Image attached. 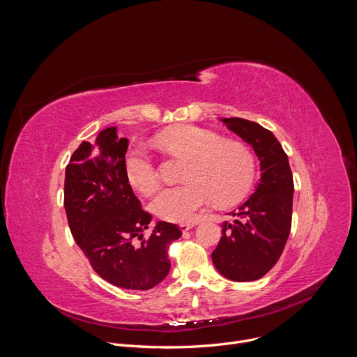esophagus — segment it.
I'll list each match as a JSON object with an SVG mask.
<instances>
[{
    "label": "esophagus",
    "instance_id": "esophagus-1",
    "mask_svg": "<svg viewBox=\"0 0 357 357\" xmlns=\"http://www.w3.org/2000/svg\"><path fill=\"white\" fill-rule=\"evenodd\" d=\"M193 226H195V223H181V225H179V227H181L182 231H188V230H190Z\"/></svg>",
    "mask_w": 357,
    "mask_h": 357
}]
</instances>
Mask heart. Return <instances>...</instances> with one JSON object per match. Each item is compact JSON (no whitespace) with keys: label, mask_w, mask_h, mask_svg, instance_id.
Here are the masks:
<instances>
[{"label":"heart","mask_w":357,"mask_h":357,"mask_svg":"<svg viewBox=\"0 0 357 357\" xmlns=\"http://www.w3.org/2000/svg\"><path fill=\"white\" fill-rule=\"evenodd\" d=\"M164 149L186 158L182 185L164 188L152 202V208L165 220L190 222L213 197L218 205H229L250 188L256 162L250 148L236 139L195 126H179L158 137ZM128 182L144 195L158 186L157 169L149 152L132 145L126 152Z\"/></svg>","instance_id":"obj_1"}]
</instances>
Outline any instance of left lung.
<instances>
[{"label":"left lung","mask_w":357,"mask_h":357,"mask_svg":"<svg viewBox=\"0 0 357 357\" xmlns=\"http://www.w3.org/2000/svg\"><path fill=\"white\" fill-rule=\"evenodd\" d=\"M223 123L248 142L260 160L261 181L250 199L222 225L212 252L218 271L231 281H256L280 260L291 231L294 179L288 157L275 135L260 124L238 117Z\"/></svg>","instance_id":"left-lung-1"}]
</instances>
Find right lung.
<instances>
[{
    "mask_svg": "<svg viewBox=\"0 0 357 357\" xmlns=\"http://www.w3.org/2000/svg\"><path fill=\"white\" fill-rule=\"evenodd\" d=\"M127 148L128 139L119 138L116 127L101 131L94 144L83 141L66 167L63 205L91 268L116 287L145 291L168 275V247L182 231L158 222L149 237H142L152 216L127 179Z\"/></svg>",
    "mask_w": 357,
    "mask_h": 357,
    "instance_id": "add662e5",
    "label": "right lung"
}]
</instances>
